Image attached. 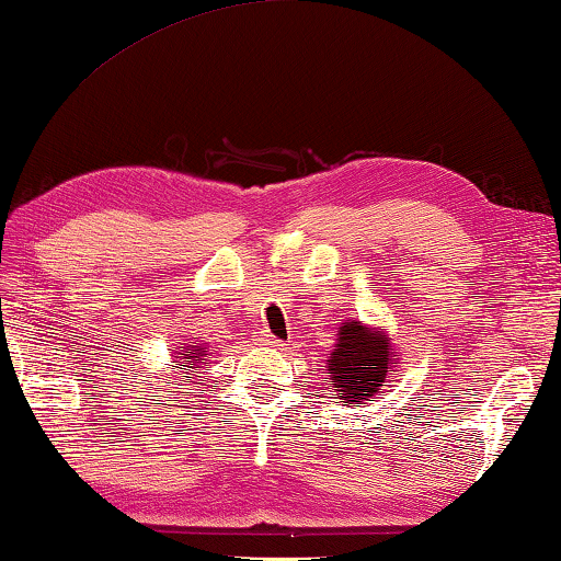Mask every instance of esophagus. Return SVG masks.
Returning <instances> with one entry per match:
<instances>
[{
	"mask_svg": "<svg viewBox=\"0 0 561 561\" xmlns=\"http://www.w3.org/2000/svg\"><path fill=\"white\" fill-rule=\"evenodd\" d=\"M259 345H263V347H273V351H280V347H283V343H280V341H275V337H273V335H268V333L259 337Z\"/></svg>",
	"mask_w": 561,
	"mask_h": 561,
	"instance_id": "obj_1",
	"label": "esophagus"
}]
</instances>
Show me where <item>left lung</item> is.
I'll return each mask as SVG.
<instances>
[{"label":"left lung","mask_w":561,"mask_h":561,"mask_svg":"<svg viewBox=\"0 0 561 561\" xmlns=\"http://www.w3.org/2000/svg\"><path fill=\"white\" fill-rule=\"evenodd\" d=\"M398 360L392 337L382 325L345 320L337 328L333 353L325 365L337 400L347 402L351 408H360L382 388L385 378L398 373Z\"/></svg>","instance_id":"obj_1"}]
</instances>
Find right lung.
I'll return each mask as SVG.
<instances>
[{"label":"right lung","mask_w":561,"mask_h":561,"mask_svg":"<svg viewBox=\"0 0 561 561\" xmlns=\"http://www.w3.org/2000/svg\"><path fill=\"white\" fill-rule=\"evenodd\" d=\"M208 357V351H206V343H181L176 351L171 353V373L181 375V380L191 378V375L196 373V367L204 365V360Z\"/></svg>","instance_id":"right-lung-1"}]
</instances>
